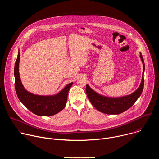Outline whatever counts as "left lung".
<instances>
[{
	"label": "left lung",
	"mask_w": 159,
	"mask_h": 159,
	"mask_svg": "<svg viewBox=\"0 0 159 159\" xmlns=\"http://www.w3.org/2000/svg\"><path fill=\"white\" fill-rule=\"evenodd\" d=\"M140 57L143 66L142 81L139 88L132 94L118 98L107 97L98 94L88 84L86 85L85 90L87 98L96 109L107 115H119L131 107L139 98L143 89V74L145 72V63L141 53Z\"/></svg>",
	"instance_id": "1"
}]
</instances>
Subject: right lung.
Returning a JSON list of instances; mask_svg holds the SVG:
<instances>
[{
  "label": "right lung",
  "instance_id": "right-lung-1",
  "mask_svg": "<svg viewBox=\"0 0 159 159\" xmlns=\"http://www.w3.org/2000/svg\"><path fill=\"white\" fill-rule=\"evenodd\" d=\"M20 52L14 66L15 89L20 101L31 112L40 116H53L62 111L65 107L68 93L73 82L67 84L59 93L54 95L41 96L34 94L25 88L22 85L19 72Z\"/></svg>",
  "mask_w": 159,
  "mask_h": 159
}]
</instances>
